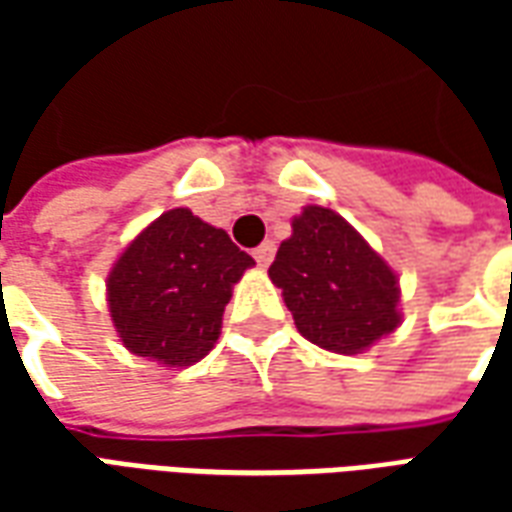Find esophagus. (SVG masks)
I'll return each mask as SVG.
<instances>
[{
	"instance_id": "esophagus-1",
	"label": "esophagus",
	"mask_w": 512,
	"mask_h": 512,
	"mask_svg": "<svg viewBox=\"0 0 512 512\" xmlns=\"http://www.w3.org/2000/svg\"><path fill=\"white\" fill-rule=\"evenodd\" d=\"M274 252H277V246H274V241H263V244L257 246L252 255H255V260H257V263H260V266H268V263L274 260Z\"/></svg>"
}]
</instances>
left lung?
I'll use <instances>...</instances> for the list:
<instances>
[{
	"label": "left lung",
	"mask_w": 512,
	"mask_h": 512,
	"mask_svg": "<svg viewBox=\"0 0 512 512\" xmlns=\"http://www.w3.org/2000/svg\"><path fill=\"white\" fill-rule=\"evenodd\" d=\"M293 321L310 343L334 354H359L395 332L397 277L343 216L310 205L293 219L268 268Z\"/></svg>",
	"instance_id": "obj_1"
}]
</instances>
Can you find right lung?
<instances>
[{"label":"right lung","mask_w":512,"mask_h":512,"mask_svg":"<svg viewBox=\"0 0 512 512\" xmlns=\"http://www.w3.org/2000/svg\"><path fill=\"white\" fill-rule=\"evenodd\" d=\"M255 260L186 208L158 216L109 274V312L128 351L167 367L200 362L219 340L233 285Z\"/></svg>","instance_id":"obj_1"}]
</instances>
